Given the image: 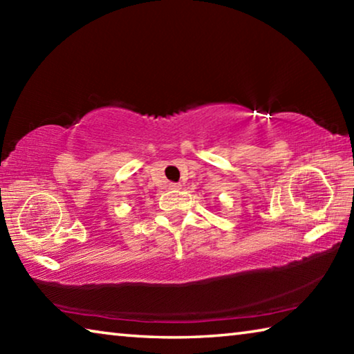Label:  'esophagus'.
I'll use <instances>...</instances> for the list:
<instances>
[{"label":"esophagus","instance_id":"esophagus-1","mask_svg":"<svg viewBox=\"0 0 354 354\" xmlns=\"http://www.w3.org/2000/svg\"><path fill=\"white\" fill-rule=\"evenodd\" d=\"M181 187H183V185L178 184V183H170V184H169V189H170V190H179Z\"/></svg>","mask_w":354,"mask_h":354}]
</instances>
